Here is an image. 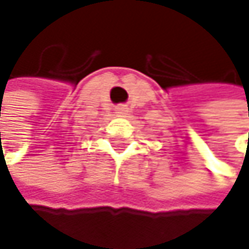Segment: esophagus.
<instances>
[{
    "instance_id": "1",
    "label": "esophagus",
    "mask_w": 249,
    "mask_h": 249,
    "mask_svg": "<svg viewBox=\"0 0 249 249\" xmlns=\"http://www.w3.org/2000/svg\"><path fill=\"white\" fill-rule=\"evenodd\" d=\"M115 113L118 115V116H127L128 115V112H130V109H128V106L127 105H118L116 107H115Z\"/></svg>"
}]
</instances>
